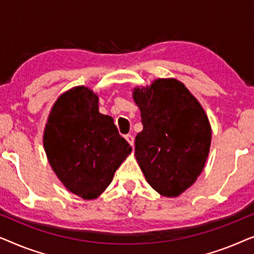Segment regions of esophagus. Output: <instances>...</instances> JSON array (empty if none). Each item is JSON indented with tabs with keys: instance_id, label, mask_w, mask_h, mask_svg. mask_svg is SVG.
Wrapping results in <instances>:
<instances>
[{
	"instance_id": "obj_1",
	"label": "esophagus",
	"mask_w": 254,
	"mask_h": 254,
	"mask_svg": "<svg viewBox=\"0 0 254 254\" xmlns=\"http://www.w3.org/2000/svg\"><path fill=\"white\" fill-rule=\"evenodd\" d=\"M126 140H127L128 143H129L131 147H133V145H134V137H133V135H130V134L126 135Z\"/></svg>"
}]
</instances>
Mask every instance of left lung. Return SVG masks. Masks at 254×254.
Masks as SVG:
<instances>
[{"mask_svg": "<svg viewBox=\"0 0 254 254\" xmlns=\"http://www.w3.org/2000/svg\"><path fill=\"white\" fill-rule=\"evenodd\" d=\"M133 99L143 125L135 138V158L156 192L179 196L195 183L207 162L209 119L199 100L177 78L135 86Z\"/></svg>", "mask_w": 254, "mask_h": 254, "instance_id": "left-lung-1", "label": "left lung"}]
</instances>
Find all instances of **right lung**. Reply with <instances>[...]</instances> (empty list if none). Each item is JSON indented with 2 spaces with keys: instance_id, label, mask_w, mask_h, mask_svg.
I'll return each instance as SVG.
<instances>
[{
  "instance_id": "add662e5",
  "label": "right lung",
  "mask_w": 254,
  "mask_h": 254,
  "mask_svg": "<svg viewBox=\"0 0 254 254\" xmlns=\"http://www.w3.org/2000/svg\"><path fill=\"white\" fill-rule=\"evenodd\" d=\"M99 97L79 85L59 96L44 129V148L55 175L69 192L97 199L131 147L112 117L99 112Z\"/></svg>"
}]
</instances>
